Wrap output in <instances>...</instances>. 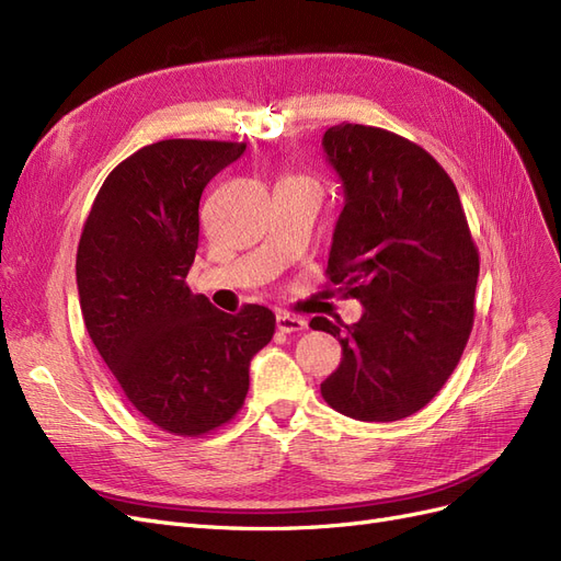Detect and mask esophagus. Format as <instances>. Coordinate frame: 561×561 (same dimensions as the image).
I'll return each mask as SVG.
<instances>
[{"mask_svg": "<svg viewBox=\"0 0 561 561\" xmlns=\"http://www.w3.org/2000/svg\"><path fill=\"white\" fill-rule=\"evenodd\" d=\"M276 328H278V332H283V334L301 332V330H307V320H301V318H297V316H290V313L280 311V313H276Z\"/></svg>", "mask_w": 561, "mask_h": 561, "instance_id": "esophagus-1", "label": "esophagus"}]
</instances>
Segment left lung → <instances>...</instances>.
I'll use <instances>...</instances> for the list:
<instances>
[{
    "label": "left lung",
    "mask_w": 561,
    "mask_h": 561,
    "mask_svg": "<svg viewBox=\"0 0 561 561\" xmlns=\"http://www.w3.org/2000/svg\"><path fill=\"white\" fill-rule=\"evenodd\" d=\"M322 149L344 186L328 278L365 311L353 325L311 320L342 344L320 393L344 416L400 421L461 360L480 254L451 178L426 149L360 124L328 128Z\"/></svg>",
    "instance_id": "1"
}]
</instances>
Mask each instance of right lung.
<instances>
[{
  "label": "right lung",
  "mask_w": 561,
  "mask_h": 561,
  "mask_svg": "<svg viewBox=\"0 0 561 561\" xmlns=\"http://www.w3.org/2000/svg\"><path fill=\"white\" fill-rule=\"evenodd\" d=\"M245 142L161 140L118 163L100 186L77 250L81 316L128 402L165 433L196 437L243 407L250 360L276 316L248 304L231 316L194 295L206 184Z\"/></svg>",
  "instance_id": "add662e5"
}]
</instances>
